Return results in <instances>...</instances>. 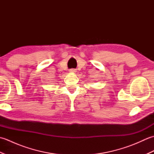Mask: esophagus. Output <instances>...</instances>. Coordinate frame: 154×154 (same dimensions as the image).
Segmentation results:
<instances>
[{
  "label": "esophagus",
  "mask_w": 154,
  "mask_h": 154,
  "mask_svg": "<svg viewBox=\"0 0 154 154\" xmlns=\"http://www.w3.org/2000/svg\"><path fill=\"white\" fill-rule=\"evenodd\" d=\"M76 69H69V72H71V73H75V72H76Z\"/></svg>",
  "instance_id": "1"
}]
</instances>
